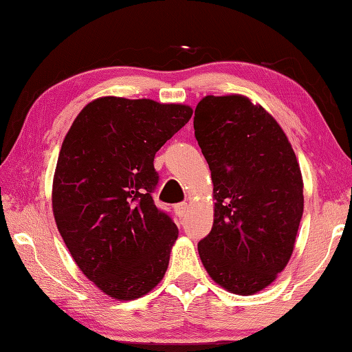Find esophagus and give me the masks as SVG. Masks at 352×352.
<instances>
[{"label": "esophagus", "mask_w": 352, "mask_h": 352, "mask_svg": "<svg viewBox=\"0 0 352 352\" xmlns=\"http://www.w3.org/2000/svg\"><path fill=\"white\" fill-rule=\"evenodd\" d=\"M188 210H189L188 204H178V205H175V211H177L178 217H180V219L186 217V212H188Z\"/></svg>", "instance_id": "1"}]
</instances>
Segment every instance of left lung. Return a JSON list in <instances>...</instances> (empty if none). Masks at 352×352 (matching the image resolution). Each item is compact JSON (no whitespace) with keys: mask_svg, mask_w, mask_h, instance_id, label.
I'll use <instances>...</instances> for the list:
<instances>
[{"mask_svg":"<svg viewBox=\"0 0 352 352\" xmlns=\"http://www.w3.org/2000/svg\"><path fill=\"white\" fill-rule=\"evenodd\" d=\"M195 140L211 170L214 222L199 242L208 275L234 295H254L289 264L305 210L302 175L287 135L242 94L205 96Z\"/></svg>","mask_w":352,"mask_h":352,"instance_id":"1","label":"left lung"}]
</instances>
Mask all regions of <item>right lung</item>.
Returning a JSON list of instances; mask_svg holds the SVG:
<instances>
[{
	"mask_svg": "<svg viewBox=\"0 0 352 352\" xmlns=\"http://www.w3.org/2000/svg\"><path fill=\"white\" fill-rule=\"evenodd\" d=\"M192 116L184 104L102 96L71 124L52 180L65 245L94 285L118 301L164 278L177 225L153 204V158Z\"/></svg>",
	"mask_w": 352,
	"mask_h": 352,
	"instance_id": "add662e5",
	"label": "right lung"
}]
</instances>
